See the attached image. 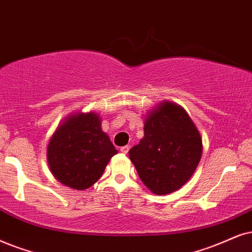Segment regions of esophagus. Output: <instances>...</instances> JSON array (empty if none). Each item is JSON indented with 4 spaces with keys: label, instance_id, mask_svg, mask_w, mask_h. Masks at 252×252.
<instances>
[{
    "label": "esophagus",
    "instance_id": "obj_1",
    "mask_svg": "<svg viewBox=\"0 0 252 252\" xmlns=\"http://www.w3.org/2000/svg\"><path fill=\"white\" fill-rule=\"evenodd\" d=\"M129 149H130V146H129V145H124V146H122V148L120 149V151L122 152V154H128V152H129Z\"/></svg>",
    "mask_w": 252,
    "mask_h": 252
}]
</instances>
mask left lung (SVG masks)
<instances>
[{
    "mask_svg": "<svg viewBox=\"0 0 252 252\" xmlns=\"http://www.w3.org/2000/svg\"><path fill=\"white\" fill-rule=\"evenodd\" d=\"M201 155L202 139L195 124L183 107L168 101L150 111L144 137L129 151L143 184L158 195L184 186Z\"/></svg>",
    "mask_w": 252,
    "mask_h": 252,
    "instance_id": "8db88e82",
    "label": "left lung"
}]
</instances>
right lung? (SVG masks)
Instances as JSON below:
<instances>
[{
  "label": "right lung",
  "mask_w": 252,
  "mask_h": 252,
  "mask_svg": "<svg viewBox=\"0 0 252 252\" xmlns=\"http://www.w3.org/2000/svg\"><path fill=\"white\" fill-rule=\"evenodd\" d=\"M117 150L101 129L95 113L67 117L51 137L47 163L57 180L74 189H87L102 176Z\"/></svg>",
  "instance_id": "1"
}]
</instances>
